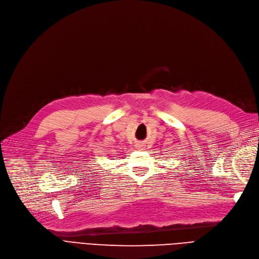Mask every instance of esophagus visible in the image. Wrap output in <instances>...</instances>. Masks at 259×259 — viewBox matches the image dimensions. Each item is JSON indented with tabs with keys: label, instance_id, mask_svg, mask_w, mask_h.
Returning <instances> with one entry per match:
<instances>
[{
	"label": "esophagus",
	"instance_id": "obj_1",
	"mask_svg": "<svg viewBox=\"0 0 259 259\" xmlns=\"http://www.w3.org/2000/svg\"><path fill=\"white\" fill-rule=\"evenodd\" d=\"M143 146H144V144H142V143H138L137 144V147H139V148H142Z\"/></svg>",
	"mask_w": 259,
	"mask_h": 259
}]
</instances>
